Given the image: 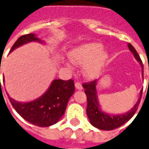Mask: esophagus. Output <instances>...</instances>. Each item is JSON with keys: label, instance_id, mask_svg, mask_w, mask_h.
Instances as JSON below:
<instances>
[{"label": "esophagus", "instance_id": "34e87169", "mask_svg": "<svg viewBox=\"0 0 149 149\" xmlns=\"http://www.w3.org/2000/svg\"><path fill=\"white\" fill-rule=\"evenodd\" d=\"M75 87L77 90H79V91H81V90H82V85H81V82H76L75 83Z\"/></svg>", "mask_w": 149, "mask_h": 149}]
</instances>
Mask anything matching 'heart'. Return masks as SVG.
<instances>
[{
    "mask_svg": "<svg viewBox=\"0 0 149 149\" xmlns=\"http://www.w3.org/2000/svg\"><path fill=\"white\" fill-rule=\"evenodd\" d=\"M71 60L77 65H86L84 74L88 78H96L101 72L108 55L104 53V46L100 43L83 44L72 49Z\"/></svg>",
    "mask_w": 149,
    "mask_h": 149,
    "instance_id": "obj_1",
    "label": "heart"
}]
</instances>
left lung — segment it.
I'll list each match as a JSON object with an SVG mask.
<instances>
[{
	"mask_svg": "<svg viewBox=\"0 0 149 149\" xmlns=\"http://www.w3.org/2000/svg\"><path fill=\"white\" fill-rule=\"evenodd\" d=\"M128 47L130 52L133 54L135 59L139 63L140 66L142 68V77L143 78V63L139 58V55L137 53L134 47L128 44ZM97 81L95 80L90 83H85L83 84V88L85 89V93L87 97V109H86V113H87L88 118L90 120V122L93 126H95L98 129L104 130H114L116 128L120 127L121 125L125 124L126 121H128L131 117L134 115L135 112L138 109L139 105L140 103L141 96H142L143 90H141L138 101L132 109L129 110L128 112L122 114H116L113 115L110 113L104 112L100 108L99 99L97 96Z\"/></svg>",
	"mask_w": 149,
	"mask_h": 149,
	"instance_id": "1",
	"label": "left lung"
}]
</instances>
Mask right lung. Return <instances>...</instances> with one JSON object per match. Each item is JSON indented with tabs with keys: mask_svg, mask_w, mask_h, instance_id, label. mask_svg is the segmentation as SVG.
Returning <instances> with one entry per match:
<instances>
[{
	"mask_svg": "<svg viewBox=\"0 0 149 149\" xmlns=\"http://www.w3.org/2000/svg\"><path fill=\"white\" fill-rule=\"evenodd\" d=\"M32 41L44 43L36 34L30 33L20 36L13 45L10 52ZM74 91L72 80L54 79L42 95L30 102H18L10 98L8 94L7 95L14 109L24 120L40 127H47L60 120L65 113L68 100Z\"/></svg>",
	"mask_w": 149,
	"mask_h": 149,
	"instance_id": "add662e5",
	"label": "right lung"
}]
</instances>
